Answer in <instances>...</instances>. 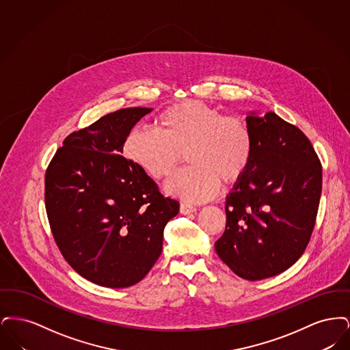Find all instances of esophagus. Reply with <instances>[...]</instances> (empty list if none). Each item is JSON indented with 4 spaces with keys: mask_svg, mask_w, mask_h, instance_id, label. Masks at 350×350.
<instances>
[{
    "mask_svg": "<svg viewBox=\"0 0 350 350\" xmlns=\"http://www.w3.org/2000/svg\"><path fill=\"white\" fill-rule=\"evenodd\" d=\"M196 211H197V208H196L193 204H190V203L183 202V203L180 204V213H181L183 215H187V214H191V213H196Z\"/></svg>",
    "mask_w": 350,
    "mask_h": 350,
    "instance_id": "34e87169",
    "label": "esophagus"
}]
</instances>
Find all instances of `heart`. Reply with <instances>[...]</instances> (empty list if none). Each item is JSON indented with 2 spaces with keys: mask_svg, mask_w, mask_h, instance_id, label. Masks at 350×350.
I'll list each match as a JSON object with an SVG mask.
<instances>
[{
  "mask_svg": "<svg viewBox=\"0 0 350 350\" xmlns=\"http://www.w3.org/2000/svg\"><path fill=\"white\" fill-rule=\"evenodd\" d=\"M253 137L247 120L198 100L167 107L156 130L133 129L123 152L154 181H167L183 160L190 164L167 186L183 200L204 202L217 194L220 183L239 181L250 167Z\"/></svg>",
  "mask_w": 350,
  "mask_h": 350,
  "instance_id": "1",
  "label": "heart"
}]
</instances>
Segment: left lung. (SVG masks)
<instances>
[{
  "label": "left lung",
  "mask_w": 350,
  "mask_h": 350,
  "mask_svg": "<svg viewBox=\"0 0 350 350\" xmlns=\"http://www.w3.org/2000/svg\"><path fill=\"white\" fill-rule=\"evenodd\" d=\"M250 167L226 200L220 260L239 277L265 280L294 265L307 248L321 194V163L294 124L269 111L247 117Z\"/></svg>",
  "instance_id": "obj_1"
}]
</instances>
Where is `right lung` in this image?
Masks as SVG:
<instances>
[{
    "instance_id": "obj_1",
    "label": "right lung",
    "mask_w": 350,
    "mask_h": 350,
    "mask_svg": "<svg viewBox=\"0 0 350 350\" xmlns=\"http://www.w3.org/2000/svg\"><path fill=\"white\" fill-rule=\"evenodd\" d=\"M152 111L120 109L69 133L46 170L44 202L55 243L90 282L119 288L140 282L163 250L178 200L120 153L133 126Z\"/></svg>"
}]
</instances>
